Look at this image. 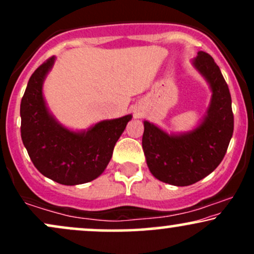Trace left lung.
Instances as JSON below:
<instances>
[{"mask_svg":"<svg viewBox=\"0 0 254 254\" xmlns=\"http://www.w3.org/2000/svg\"><path fill=\"white\" fill-rule=\"evenodd\" d=\"M211 92L205 115L189 131L167 132L143 121L142 147L148 168L160 182L189 186L199 182L221 164L234 130L229 88L214 58L199 51L191 61Z\"/></svg>","mask_w":254,"mask_h":254,"instance_id":"1","label":"left lung"}]
</instances>
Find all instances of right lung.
Instances as JSON below:
<instances>
[{"mask_svg": "<svg viewBox=\"0 0 254 254\" xmlns=\"http://www.w3.org/2000/svg\"><path fill=\"white\" fill-rule=\"evenodd\" d=\"M55 62V56L46 61L28 81L20 105L21 138L43 176L62 185H80L103 174L132 116L105 119L83 130L64 127L51 113L43 93Z\"/></svg>", "mask_w": 254, "mask_h": 254, "instance_id": "obj_1", "label": "right lung"}]
</instances>
